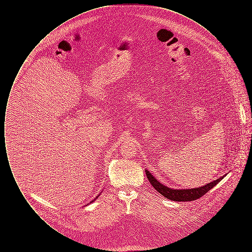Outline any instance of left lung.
<instances>
[{
	"mask_svg": "<svg viewBox=\"0 0 252 252\" xmlns=\"http://www.w3.org/2000/svg\"><path fill=\"white\" fill-rule=\"evenodd\" d=\"M145 174L146 177L149 180V182L151 183V185L156 189L158 192L160 194H162L164 197H166L170 200H174V201H192L195 200L199 197H201L207 192H209L212 188H214L218 182H220L221 180L225 178V176L214 180L204 186L198 187V188H192V189H172L169 188L167 186L163 185L162 183H160L158 180H157L153 175L148 171L145 170Z\"/></svg>",
	"mask_w": 252,
	"mask_h": 252,
	"instance_id": "8db88e82",
	"label": "left lung"
}]
</instances>
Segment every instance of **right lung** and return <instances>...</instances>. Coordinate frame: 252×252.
<instances>
[{
	"label": "right lung",
	"instance_id": "add662e5",
	"mask_svg": "<svg viewBox=\"0 0 252 252\" xmlns=\"http://www.w3.org/2000/svg\"><path fill=\"white\" fill-rule=\"evenodd\" d=\"M99 195H100V194H98V195H97V196H96V198H97V197H98V196H99ZM93 201H94V200H93ZM93 201H92V202H93Z\"/></svg>",
	"mask_w": 252,
	"mask_h": 252
}]
</instances>
